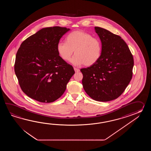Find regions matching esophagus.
<instances>
[{
  "label": "esophagus",
  "instance_id": "1",
  "mask_svg": "<svg viewBox=\"0 0 151 151\" xmlns=\"http://www.w3.org/2000/svg\"><path fill=\"white\" fill-rule=\"evenodd\" d=\"M74 70L76 72H78L80 71L79 69H78V68H74Z\"/></svg>",
  "mask_w": 151,
  "mask_h": 151
}]
</instances>
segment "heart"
<instances>
[{
	"mask_svg": "<svg viewBox=\"0 0 151 151\" xmlns=\"http://www.w3.org/2000/svg\"><path fill=\"white\" fill-rule=\"evenodd\" d=\"M66 42H58L57 50L60 57L64 61L71 59L74 51L75 55L71 63L75 66L84 64L90 66L96 63L102 53V45L99 39L83 30L71 32Z\"/></svg>",
	"mask_w": 151,
	"mask_h": 151,
	"instance_id": "b5f03b06",
	"label": "heart"
}]
</instances>
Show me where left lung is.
<instances>
[{
	"instance_id": "1",
	"label": "left lung",
	"mask_w": 151,
	"mask_h": 151,
	"mask_svg": "<svg viewBox=\"0 0 151 151\" xmlns=\"http://www.w3.org/2000/svg\"><path fill=\"white\" fill-rule=\"evenodd\" d=\"M102 45L98 61L80 70L86 93L94 100L109 101L118 98L132 78L134 60L125 41L119 35L95 27Z\"/></svg>"
}]
</instances>
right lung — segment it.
Segmentation results:
<instances>
[{"instance_id": "obj_1", "label": "right lung", "mask_w": 151, "mask_h": 151, "mask_svg": "<svg viewBox=\"0 0 151 151\" xmlns=\"http://www.w3.org/2000/svg\"><path fill=\"white\" fill-rule=\"evenodd\" d=\"M70 29L60 26L43 28L20 45L14 71L22 90L29 98L52 103L64 93L75 72L60 57L57 45Z\"/></svg>"}]
</instances>
